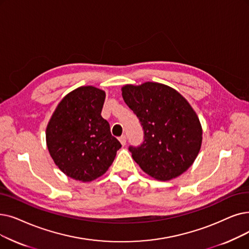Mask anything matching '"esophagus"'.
I'll return each instance as SVG.
<instances>
[{"label":"esophagus","instance_id":"esophagus-1","mask_svg":"<svg viewBox=\"0 0 249 249\" xmlns=\"http://www.w3.org/2000/svg\"><path fill=\"white\" fill-rule=\"evenodd\" d=\"M119 142H121L122 145H125V144H126V136H125V135H122V136L119 137Z\"/></svg>","mask_w":249,"mask_h":249}]
</instances>
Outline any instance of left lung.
Here are the masks:
<instances>
[{
    "mask_svg": "<svg viewBox=\"0 0 249 249\" xmlns=\"http://www.w3.org/2000/svg\"><path fill=\"white\" fill-rule=\"evenodd\" d=\"M123 100L139 119L144 140L129 147L133 160L150 177L168 181L186 172L202 142L199 119L176 89L158 82L126 84Z\"/></svg>",
    "mask_w": 249,
    "mask_h": 249,
    "instance_id": "obj_1",
    "label": "left lung"
}]
</instances>
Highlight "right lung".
I'll return each instance as SVG.
<instances>
[{
	"instance_id": "add662e5",
	"label": "right lung",
	"mask_w": 249,
	"mask_h": 249,
	"mask_svg": "<svg viewBox=\"0 0 249 249\" xmlns=\"http://www.w3.org/2000/svg\"><path fill=\"white\" fill-rule=\"evenodd\" d=\"M106 92L92 85L66 94L46 130L49 153L65 175L81 182L101 177L121 147L101 113Z\"/></svg>"
}]
</instances>
